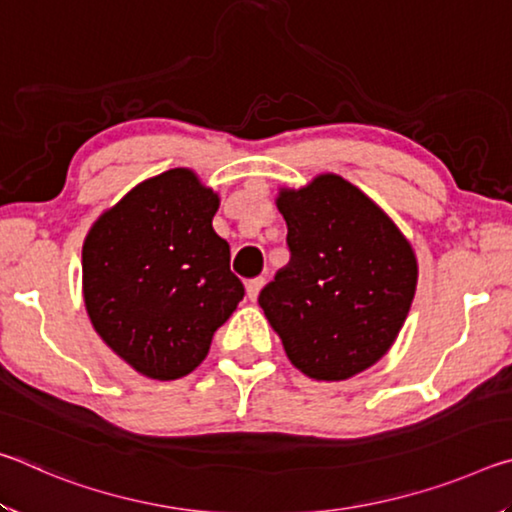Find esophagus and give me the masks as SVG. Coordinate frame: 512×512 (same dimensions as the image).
<instances>
[{
  "instance_id": "obj_1",
  "label": "esophagus",
  "mask_w": 512,
  "mask_h": 512,
  "mask_svg": "<svg viewBox=\"0 0 512 512\" xmlns=\"http://www.w3.org/2000/svg\"><path fill=\"white\" fill-rule=\"evenodd\" d=\"M262 287H264V277H253V280L246 282V296H248L250 300H257V296H259V291H262Z\"/></svg>"
}]
</instances>
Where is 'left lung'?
<instances>
[{"mask_svg": "<svg viewBox=\"0 0 512 512\" xmlns=\"http://www.w3.org/2000/svg\"><path fill=\"white\" fill-rule=\"evenodd\" d=\"M291 259L259 293L289 361L307 377L341 381L391 350L409 316L418 262L379 205L336 173L282 189Z\"/></svg>", "mask_w": 512, "mask_h": 512, "instance_id": "left-lung-1", "label": "left lung"}]
</instances>
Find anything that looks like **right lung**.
<instances>
[{
    "instance_id": "obj_1",
    "label": "right lung",
    "mask_w": 512,
    "mask_h": 512,
    "mask_svg": "<svg viewBox=\"0 0 512 512\" xmlns=\"http://www.w3.org/2000/svg\"><path fill=\"white\" fill-rule=\"evenodd\" d=\"M219 196L169 169L103 212L83 241V298L94 329L137 372L171 381L210 352L244 298L212 219Z\"/></svg>"
}]
</instances>
